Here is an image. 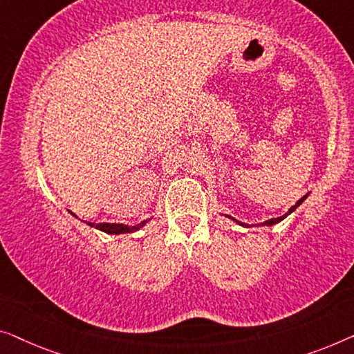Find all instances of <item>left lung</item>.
<instances>
[{"mask_svg": "<svg viewBox=\"0 0 354 354\" xmlns=\"http://www.w3.org/2000/svg\"><path fill=\"white\" fill-rule=\"evenodd\" d=\"M307 197H308V194H307V195H304V197H302V198H300V200H297V203H295V205H294V207H291V208H289V211H288V213H286V214L279 216V218H273V219L263 221V223H261V225H273V224H278V223H279V221H283L284 218H286V216H288V214H291V213H292V211H294L295 208H297V207H299V205H300V203H302V202H304V200H305V198H307ZM227 218H229V219H234V221H235V223H239L240 225H243V227H250V225H248V224H245V223H240V221H236L235 218H232V216H229V214H227ZM257 225H259V224H257Z\"/></svg>", "mask_w": 354, "mask_h": 354, "instance_id": "1", "label": "left lung"}]
</instances>
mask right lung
Listing matches in <instances>:
<instances>
[{"mask_svg": "<svg viewBox=\"0 0 354 354\" xmlns=\"http://www.w3.org/2000/svg\"><path fill=\"white\" fill-rule=\"evenodd\" d=\"M73 214V213H71ZM76 216V214H73ZM149 219H145L141 221L140 224L136 225H125V224H109V223H100V224H95V223H87V225H91V227H95L102 232H106V234H113V235H120V234H130V232H136L140 230L141 227H145V224L147 223Z\"/></svg>", "mask_w": 354, "mask_h": 354, "instance_id": "1", "label": "right lung"}]
</instances>
